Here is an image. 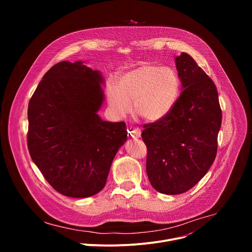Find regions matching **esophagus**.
Instances as JSON below:
<instances>
[{
    "mask_svg": "<svg viewBox=\"0 0 252 252\" xmlns=\"http://www.w3.org/2000/svg\"><path fill=\"white\" fill-rule=\"evenodd\" d=\"M129 133H130V136H131V137H133V138H138V137L140 136V134H141V130H140V128L133 126V127H130Z\"/></svg>",
    "mask_w": 252,
    "mask_h": 252,
    "instance_id": "obj_1",
    "label": "esophagus"
}]
</instances>
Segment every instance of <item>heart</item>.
Wrapping results in <instances>:
<instances>
[{"instance_id": "obj_1", "label": "heart", "mask_w": 252, "mask_h": 252, "mask_svg": "<svg viewBox=\"0 0 252 252\" xmlns=\"http://www.w3.org/2000/svg\"><path fill=\"white\" fill-rule=\"evenodd\" d=\"M181 94V80L169 67L142 63L122 76L119 84L112 81L107 88V100L113 113L126 117L133 102L136 116L148 123L166 118Z\"/></svg>"}]
</instances>
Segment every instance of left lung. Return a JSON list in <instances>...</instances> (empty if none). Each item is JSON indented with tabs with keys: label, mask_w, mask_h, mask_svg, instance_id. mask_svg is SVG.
I'll list each match as a JSON object with an SVG mask.
<instances>
[{
	"label": "left lung",
	"mask_w": 252,
	"mask_h": 252,
	"mask_svg": "<svg viewBox=\"0 0 252 252\" xmlns=\"http://www.w3.org/2000/svg\"><path fill=\"white\" fill-rule=\"evenodd\" d=\"M182 93L170 114L145 125L147 173L153 188L181 194L206 174L218 152L221 126L219 94L212 80L187 53L175 57Z\"/></svg>",
	"instance_id": "left-lung-1"
}]
</instances>
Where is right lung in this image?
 I'll list each match as a JSON object with an SVG mask.
<instances>
[{"label": "right lung", "mask_w": 252, "mask_h": 252, "mask_svg": "<svg viewBox=\"0 0 252 252\" xmlns=\"http://www.w3.org/2000/svg\"><path fill=\"white\" fill-rule=\"evenodd\" d=\"M98 70L84 62L52 66L28 107V148L46 181L60 193L85 198L105 186L112 162L126 141V124L105 122Z\"/></svg>", "instance_id": "obj_1"}]
</instances>
